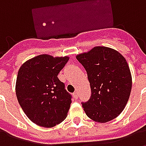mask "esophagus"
Returning a JSON list of instances; mask_svg holds the SVG:
<instances>
[{"instance_id": "34e87169", "label": "esophagus", "mask_w": 146, "mask_h": 146, "mask_svg": "<svg viewBox=\"0 0 146 146\" xmlns=\"http://www.w3.org/2000/svg\"><path fill=\"white\" fill-rule=\"evenodd\" d=\"M73 96H74V98H76V99L78 98V92H77V91L73 93Z\"/></svg>"}]
</instances>
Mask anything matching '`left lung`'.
I'll use <instances>...</instances> for the list:
<instances>
[{"label":"left lung","mask_w":146,"mask_h":146,"mask_svg":"<svg viewBox=\"0 0 146 146\" xmlns=\"http://www.w3.org/2000/svg\"><path fill=\"white\" fill-rule=\"evenodd\" d=\"M88 73L92 95L81 104L89 118L106 123L115 119L127 103L132 79L128 64L118 51L106 47H95L76 55Z\"/></svg>","instance_id":"8db88e82"}]
</instances>
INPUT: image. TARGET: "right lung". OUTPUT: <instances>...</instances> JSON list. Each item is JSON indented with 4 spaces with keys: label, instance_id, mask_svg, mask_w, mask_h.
I'll list each match as a JSON object with an SVG mask.
<instances>
[{
    "label": "right lung",
    "instance_id": "1",
    "mask_svg": "<svg viewBox=\"0 0 146 146\" xmlns=\"http://www.w3.org/2000/svg\"><path fill=\"white\" fill-rule=\"evenodd\" d=\"M68 60L67 56L40 54L27 61L18 72V101L27 117L36 125L52 127L67 116L72 95L58 74Z\"/></svg>",
    "mask_w": 146,
    "mask_h": 146
}]
</instances>
